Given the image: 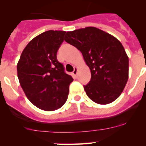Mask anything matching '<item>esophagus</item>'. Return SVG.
<instances>
[{
  "label": "esophagus",
  "mask_w": 146,
  "mask_h": 146,
  "mask_svg": "<svg viewBox=\"0 0 146 146\" xmlns=\"http://www.w3.org/2000/svg\"><path fill=\"white\" fill-rule=\"evenodd\" d=\"M77 73H78V68L76 67V66H75L74 70H73V73H72V74H73V77L77 78Z\"/></svg>",
  "instance_id": "obj_1"
}]
</instances>
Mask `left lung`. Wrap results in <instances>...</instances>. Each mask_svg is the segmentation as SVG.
Instances as JSON below:
<instances>
[{
    "label": "left lung",
    "instance_id": "left-lung-1",
    "mask_svg": "<svg viewBox=\"0 0 146 146\" xmlns=\"http://www.w3.org/2000/svg\"><path fill=\"white\" fill-rule=\"evenodd\" d=\"M64 40L82 53L90 70V81L84 85L88 98L100 104L116 100L129 78V57L121 43L94 27L67 32Z\"/></svg>",
    "mask_w": 146,
    "mask_h": 146
}]
</instances>
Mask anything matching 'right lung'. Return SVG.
Instances as JSON below:
<instances>
[{"instance_id": "1", "label": "right lung", "mask_w": 146, "mask_h": 146, "mask_svg": "<svg viewBox=\"0 0 146 146\" xmlns=\"http://www.w3.org/2000/svg\"><path fill=\"white\" fill-rule=\"evenodd\" d=\"M66 32L48 30L28 43L17 65L20 84L29 101L44 111L61 108L67 100L72 76L57 60Z\"/></svg>"}]
</instances>
